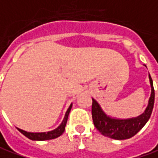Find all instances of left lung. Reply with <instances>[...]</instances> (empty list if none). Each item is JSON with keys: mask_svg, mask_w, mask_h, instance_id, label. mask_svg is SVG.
Instances as JSON below:
<instances>
[{"mask_svg": "<svg viewBox=\"0 0 158 158\" xmlns=\"http://www.w3.org/2000/svg\"><path fill=\"white\" fill-rule=\"evenodd\" d=\"M150 85H151V95L149 105L143 114L140 116L128 120H116L106 116L104 112L101 110V106L95 100L93 99L92 104V117L95 128L105 136L115 140H124L134 136L142 129L146 123L149 121L154 106L155 101V90L153 87V81L149 74Z\"/></svg>", "mask_w": 158, "mask_h": 158, "instance_id": "1", "label": "left lung"}]
</instances>
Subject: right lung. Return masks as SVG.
I'll return each instance as SVG.
<instances>
[{
    "label": "right lung",
    "mask_w": 158,
    "mask_h": 158,
    "mask_svg": "<svg viewBox=\"0 0 158 158\" xmlns=\"http://www.w3.org/2000/svg\"><path fill=\"white\" fill-rule=\"evenodd\" d=\"M71 108H72V104L71 106H69L68 110L66 112L64 118L63 120L62 123L60 124V126L56 129L52 130V131H49V132H44V133H30V132H26L23 129H20L17 128L21 133L23 135H24L26 137H28L30 140H33V141H44V140H51V139L57 138L58 136H60L64 131V128H65V125L67 123V119H68L69 113L71 111Z\"/></svg>",
    "instance_id": "1"
}]
</instances>
